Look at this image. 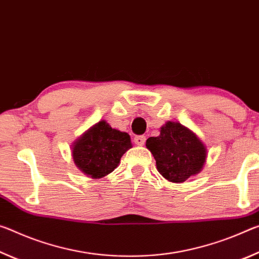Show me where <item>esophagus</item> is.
<instances>
[{"instance_id":"obj_1","label":"esophagus","mask_w":259,"mask_h":259,"mask_svg":"<svg viewBox=\"0 0 259 259\" xmlns=\"http://www.w3.org/2000/svg\"><path fill=\"white\" fill-rule=\"evenodd\" d=\"M133 141H134L135 145L143 146V145H145V142H146V137H143V135H138V137L134 138Z\"/></svg>"}]
</instances>
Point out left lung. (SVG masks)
Here are the masks:
<instances>
[{"mask_svg":"<svg viewBox=\"0 0 259 259\" xmlns=\"http://www.w3.org/2000/svg\"><path fill=\"white\" fill-rule=\"evenodd\" d=\"M146 147L160 175L177 184L200 173L207 155L197 135L178 121H167L160 127V134L148 139Z\"/></svg>","mask_w":259,"mask_h":259,"instance_id":"obj_1","label":"left lung"}]
</instances>
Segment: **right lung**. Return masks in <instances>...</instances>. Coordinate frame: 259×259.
I'll use <instances>...</instances> for the list:
<instances>
[{"mask_svg":"<svg viewBox=\"0 0 259 259\" xmlns=\"http://www.w3.org/2000/svg\"><path fill=\"white\" fill-rule=\"evenodd\" d=\"M130 148L132 143L128 134L101 120L75 140L72 157L80 171L93 179H100L118 166Z\"/></svg>","mask_w":259,"mask_h":259,"instance_id":"right-lung-1","label":"right lung"}]
</instances>
